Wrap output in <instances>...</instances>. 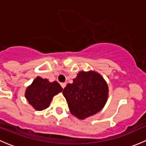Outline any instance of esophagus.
<instances>
[{
  "label": "esophagus",
  "instance_id": "1",
  "mask_svg": "<svg viewBox=\"0 0 146 146\" xmlns=\"http://www.w3.org/2000/svg\"><path fill=\"white\" fill-rule=\"evenodd\" d=\"M61 87H62L63 89H64V88H65V87H66V82H61Z\"/></svg>",
  "mask_w": 146,
  "mask_h": 146
}]
</instances>
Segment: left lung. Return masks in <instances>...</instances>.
<instances>
[{"label": "left lung", "instance_id": "8db88e82", "mask_svg": "<svg viewBox=\"0 0 146 146\" xmlns=\"http://www.w3.org/2000/svg\"><path fill=\"white\" fill-rule=\"evenodd\" d=\"M73 80L63 90L71 114L83 119L100 111L108 96V86L100 75L81 71Z\"/></svg>", "mask_w": 146, "mask_h": 146}]
</instances>
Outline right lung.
I'll return each instance as SVG.
<instances>
[{"mask_svg":"<svg viewBox=\"0 0 146 146\" xmlns=\"http://www.w3.org/2000/svg\"><path fill=\"white\" fill-rule=\"evenodd\" d=\"M62 90L56 81L50 82L47 79L37 77L26 90L25 98L35 110L42 111L48 107L53 97Z\"/></svg>","mask_w":146,"mask_h":146,"instance_id":"right-lung-1","label":"right lung"}]
</instances>
